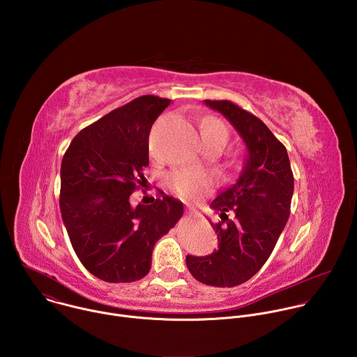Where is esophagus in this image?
I'll use <instances>...</instances> for the list:
<instances>
[{
    "instance_id": "esophagus-1",
    "label": "esophagus",
    "mask_w": 357,
    "mask_h": 357,
    "mask_svg": "<svg viewBox=\"0 0 357 357\" xmlns=\"http://www.w3.org/2000/svg\"><path fill=\"white\" fill-rule=\"evenodd\" d=\"M185 215H186V216H192V215H193V212H192L190 209H186V211H185Z\"/></svg>"
}]
</instances>
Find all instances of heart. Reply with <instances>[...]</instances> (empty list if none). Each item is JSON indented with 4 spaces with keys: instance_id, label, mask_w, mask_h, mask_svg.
<instances>
[{
    "instance_id": "obj_1",
    "label": "heart",
    "mask_w": 357,
    "mask_h": 357,
    "mask_svg": "<svg viewBox=\"0 0 357 357\" xmlns=\"http://www.w3.org/2000/svg\"><path fill=\"white\" fill-rule=\"evenodd\" d=\"M202 132H219L227 138L226 126L216 119H206L202 123ZM172 189L182 197L196 199L209 192L213 185V176L206 172L181 171L171 176Z\"/></svg>"
}]
</instances>
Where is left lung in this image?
<instances>
[{
	"mask_svg": "<svg viewBox=\"0 0 357 357\" xmlns=\"http://www.w3.org/2000/svg\"><path fill=\"white\" fill-rule=\"evenodd\" d=\"M205 105L230 121L245 144L247 157L236 183L211 203L222 219L209 220L219 250L205 257L186 256V266L203 284L236 287L257 274L271 256L289 218L294 175L287 148L260 119L229 100H205Z\"/></svg>",
	"mask_w": 357,
	"mask_h": 357,
	"instance_id": "obj_1",
	"label": "left lung"
}]
</instances>
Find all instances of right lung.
Listing matches in <instances>:
<instances>
[{"instance_id":"right-lung-1","label":"right lung","mask_w":357,"mask_h":357,"mask_svg":"<svg viewBox=\"0 0 357 357\" xmlns=\"http://www.w3.org/2000/svg\"><path fill=\"white\" fill-rule=\"evenodd\" d=\"M169 103L158 96L137 97L83 128L63 155L62 219L80 263L103 281L144 278L155 243L183 215L182 202L164 192L151 205L130 203L146 182L151 127Z\"/></svg>"}]
</instances>
